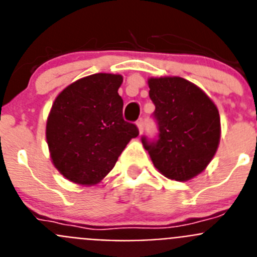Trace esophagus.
<instances>
[{"label": "esophagus", "mask_w": 257, "mask_h": 257, "mask_svg": "<svg viewBox=\"0 0 257 257\" xmlns=\"http://www.w3.org/2000/svg\"><path fill=\"white\" fill-rule=\"evenodd\" d=\"M136 124H138V128H139V133L140 134H143V131H144V119H142V118H140L139 121L136 122Z\"/></svg>", "instance_id": "esophagus-1"}]
</instances>
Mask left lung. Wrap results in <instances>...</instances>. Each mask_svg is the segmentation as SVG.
<instances>
[{
    "label": "left lung",
    "mask_w": 257,
    "mask_h": 257,
    "mask_svg": "<svg viewBox=\"0 0 257 257\" xmlns=\"http://www.w3.org/2000/svg\"><path fill=\"white\" fill-rule=\"evenodd\" d=\"M148 85L160 133L154 140L143 136V145L163 176L190 180L207 167L216 153L219 110L198 86L181 77L149 78Z\"/></svg>",
    "instance_id": "obj_1"
}]
</instances>
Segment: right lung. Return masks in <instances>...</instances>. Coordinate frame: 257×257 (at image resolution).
<instances>
[{
    "instance_id": "obj_1",
    "label": "right lung",
    "mask_w": 257,
    "mask_h": 257,
    "mask_svg": "<svg viewBox=\"0 0 257 257\" xmlns=\"http://www.w3.org/2000/svg\"><path fill=\"white\" fill-rule=\"evenodd\" d=\"M121 74L83 77L56 96L46 123V139L54 166L68 180L81 185L100 183L119 154L139 135L122 117L118 95Z\"/></svg>"
}]
</instances>
